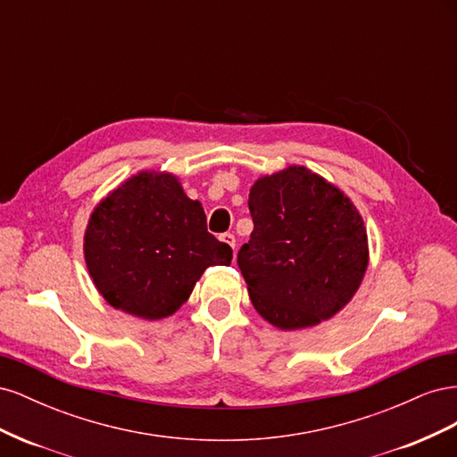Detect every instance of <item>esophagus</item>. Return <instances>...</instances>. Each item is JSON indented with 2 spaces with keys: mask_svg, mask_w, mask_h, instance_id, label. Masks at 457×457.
Returning a JSON list of instances; mask_svg holds the SVG:
<instances>
[{
  "mask_svg": "<svg viewBox=\"0 0 457 457\" xmlns=\"http://www.w3.org/2000/svg\"><path fill=\"white\" fill-rule=\"evenodd\" d=\"M220 242H225V244H228L232 250H237V237H234L232 232H225V234H220Z\"/></svg>",
  "mask_w": 457,
  "mask_h": 457,
  "instance_id": "obj_1",
  "label": "esophagus"
}]
</instances>
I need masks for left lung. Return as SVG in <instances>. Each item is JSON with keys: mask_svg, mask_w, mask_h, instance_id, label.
I'll use <instances>...</instances> for the list:
<instances>
[{"mask_svg": "<svg viewBox=\"0 0 457 457\" xmlns=\"http://www.w3.org/2000/svg\"><path fill=\"white\" fill-rule=\"evenodd\" d=\"M253 232L238 267L257 312L280 329L328 320L368 267L364 220L339 188L292 165L250 190Z\"/></svg>", "mask_w": 457, "mask_h": 457, "instance_id": "obj_1", "label": "left lung"}]
</instances>
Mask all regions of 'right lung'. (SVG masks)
<instances>
[{
    "instance_id": "obj_1",
    "label": "right lung",
    "mask_w": 457,
    "mask_h": 457,
    "mask_svg": "<svg viewBox=\"0 0 457 457\" xmlns=\"http://www.w3.org/2000/svg\"><path fill=\"white\" fill-rule=\"evenodd\" d=\"M84 250L103 297L146 320L173 314L207 267L232 261L230 245L207 232L200 202L177 177L148 171L95 207Z\"/></svg>"
}]
</instances>
